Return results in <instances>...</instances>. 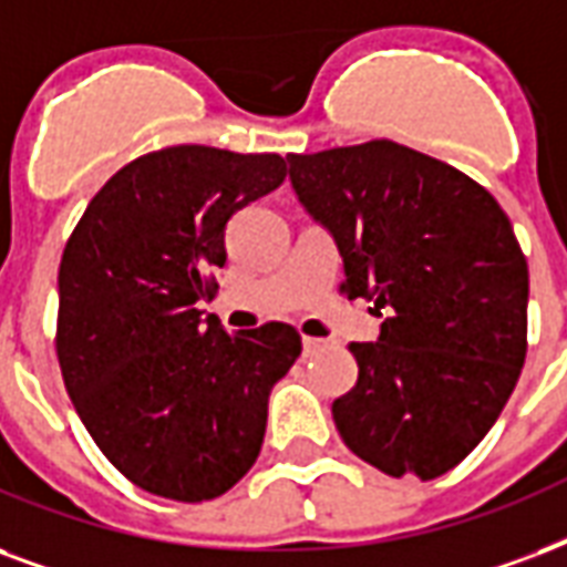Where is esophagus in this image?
Wrapping results in <instances>:
<instances>
[{
    "mask_svg": "<svg viewBox=\"0 0 567 567\" xmlns=\"http://www.w3.org/2000/svg\"><path fill=\"white\" fill-rule=\"evenodd\" d=\"M323 344H327V341H323V339H312V336H302V351H306V357H309V353L321 351Z\"/></svg>",
    "mask_w": 567,
    "mask_h": 567,
    "instance_id": "esophagus-1",
    "label": "esophagus"
}]
</instances>
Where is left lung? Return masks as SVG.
I'll return each instance as SVG.
<instances>
[{
	"label": "left lung",
	"instance_id": "obj_1",
	"mask_svg": "<svg viewBox=\"0 0 567 567\" xmlns=\"http://www.w3.org/2000/svg\"><path fill=\"white\" fill-rule=\"evenodd\" d=\"M300 205L344 261L341 291L374 302L378 341L332 401L344 446L386 475L437 478L503 413L526 360L529 267L482 184L389 140L288 154Z\"/></svg>",
	"mask_w": 567,
	"mask_h": 567
}]
</instances>
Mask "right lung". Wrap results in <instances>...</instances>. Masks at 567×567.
<instances>
[{
	"label": "right lung",
	"instance_id": "obj_1",
	"mask_svg": "<svg viewBox=\"0 0 567 567\" xmlns=\"http://www.w3.org/2000/svg\"><path fill=\"white\" fill-rule=\"evenodd\" d=\"M288 175L279 154L151 151L89 202L59 265L55 353L82 425L148 494L202 503L261 452L267 399L300 357L270 321L226 332L196 302L226 265V223Z\"/></svg>",
	"mask_w": 567,
	"mask_h": 567
}]
</instances>
